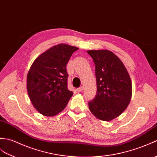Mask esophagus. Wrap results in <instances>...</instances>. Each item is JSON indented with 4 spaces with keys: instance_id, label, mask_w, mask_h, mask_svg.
Returning a JSON list of instances; mask_svg holds the SVG:
<instances>
[{
    "instance_id": "obj_1",
    "label": "esophagus",
    "mask_w": 157,
    "mask_h": 157,
    "mask_svg": "<svg viewBox=\"0 0 157 157\" xmlns=\"http://www.w3.org/2000/svg\"><path fill=\"white\" fill-rule=\"evenodd\" d=\"M83 87L82 86V87H78V88H77V92H82V91H83Z\"/></svg>"
}]
</instances>
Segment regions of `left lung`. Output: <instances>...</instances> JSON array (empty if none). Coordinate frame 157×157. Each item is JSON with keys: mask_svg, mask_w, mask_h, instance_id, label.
Listing matches in <instances>:
<instances>
[{"mask_svg": "<svg viewBox=\"0 0 157 157\" xmlns=\"http://www.w3.org/2000/svg\"><path fill=\"white\" fill-rule=\"evenodd\" d=\"M95 63L97 92L89 101L91 112L104 121H110L126 110L132 95V83L123 63L108 50H90Z\"/></svg>", "mask_w": 157, "mask_h": 157, "instance_id": "obj_1", "label": "left lung"}]
</instances>
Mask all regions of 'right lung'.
Wrapping results in <instances>:
<instances>
[{"mask_svg": "<svg viewBox=\"0 0 157 157\" xmlns=\"http://www.w3.org/2000/svg\"><path fill=\"white\" fill-rule=\"evenodd\" d=\"M78 47L55 45L36 59L27 78L29 96L34 107L46 116L59 114L73 95L67 89L66 65Z\"/></svg>", "mask_w": 157, "mask_h": 157, "instance_id": "obj_1", "label": "right lung"}]
</instances>
